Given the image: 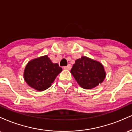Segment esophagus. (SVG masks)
<instances>
[{
	"label": "esophagus",
	"mask_w": 132,
	"mask_h": 132,
	"mask_svg": "<svg viewBox=\"0 0 132 132\" xmlns=\"http://www.w3.org/2000/svg\"><path fill=\"white\" fill-rule=\"evenodd\" d=\"M64 69H71V65L70 64H68V66H64Z\"/></svg>",
	"instance_id": "esophagus-1"
}]
</instances>
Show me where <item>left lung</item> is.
Listing matches in <instances>:
<instances>
[{"instance_id":"left-lung-1","label":"left lung","mask_w":132,"mask_h":132,"mask_svg":"<svg viewBox=\"0 0 132 132\" xmlns=\"http://www.w3.org/2000/svg\"><path fill=\"white\" fill-rule=\"evenodd\" d=\"M71 72L79 86L86 89L94 88L102 83L105 78L102 64L86 56L76 60Z\"/></svg>"}]
</instances>
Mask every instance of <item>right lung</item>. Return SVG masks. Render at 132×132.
<instances>
[{
    "instance_id": "obj_1",
    "label": "right lung",
    "mask_w": 132,
    "mask_h": 132,
    "mask_svg": "<svg viewBox=\"0 0 132 132\" xmlns=\"http://www.w3.org/2000/svg\"><path fill=\"white\" fill-rule=\"evenodd\" d=\"M61 71L57 63L54 64L48 56H44L28 62L24 71V79L30 87L43 91L50 87Z\"/></svg>"
}]
</instances>
